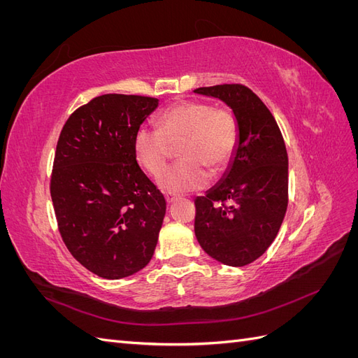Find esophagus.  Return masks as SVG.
I'll list each match as a JSON object with an SVG mask.
<instances>
[{"instance_id": "obj_1", "label": "esophagus", "mask_w": 358, "mask_h": 358, "mask_svg": "<svg viewBox=\"0 0 358 358\" xmlns=\"http://www.w3.org/2000/svg\"><path fill=\"white\" fill-rule=\"evenodd\" d=\"M164 197H166V201H167L169 204H171L173 201H175V200L178 199V196H176V194H171V192H167Z\"/></svg>"}]
</instances>
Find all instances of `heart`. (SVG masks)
I'll return each instance as SVG.
<instances>
[{"mask_svg": "<svg viewBox=\"0 0 358 358\" xmlns=\"http://www.w3.org/2000/svg\"><path fill=\"white\" fill-rule=\"evenodd\" d=\"M157 128L140 127L133 138L134 155L150 176H159L179 146L183 158L159 178L169 192H189L208 185L212 171H221L231 159L239 128L231 112L204 101H179L157 116Z\"/></svg>", "mask_w": 358, "mask_h": 358, "instance_id": "1", "label": "heart"}]
</instances>
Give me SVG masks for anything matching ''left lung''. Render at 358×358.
Segmentation results:
<instances>
[{"mask_svg":"<svg viewBox=\"0 0 358 358\" xmlns=\"http://www.w3.org/2000/svg\"><path fill=\"white\" fill-rule=\"evenodd\" d=\"M234 113L239 140L221 180L196 199L194 231L206 254L227 266L255 262L272 245L288 206V155L273 115L241 83L194 90Z\"/></svg>","mask_w":358,"mask_h":358,"instance_id":"obj_1","label":"left lung"}]
</instances>
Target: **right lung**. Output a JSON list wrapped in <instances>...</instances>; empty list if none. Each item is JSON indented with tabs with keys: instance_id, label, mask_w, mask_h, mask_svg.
Here are the masks:
<instances>
[{
	"instance_id": "obj_1",
	"label": "right lung",
	"mask_w": 358,
	"mask_h": 358,
	"mask_svg": "<svg viewBox=\"0 0 358 358\" xmlns=\"http://www.w3.org/2000/svg\"><path fill=\"white\" fill-rule=\"evenodd\" d=\"M152 96L104 94L79 107L58 138L50 196L64 243L104 279L142 270L154 255L166 200L138 167L133 138Z\"/></svg>"
}]
</instances>
